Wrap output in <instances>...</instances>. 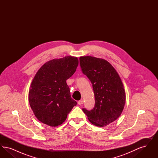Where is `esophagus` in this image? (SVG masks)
<instances>
[{"mask_svg": "<svg viewBox=\"0 0 158 158\" xmlns=\"http://www.w3.org/2000/svg\"><path fill=\"white\" fill-rule=\"evenodd\" d=\"M83 104V101L82 99L78 101V104L79 105H82Z\"/></svg>", "mask_w": 158, "mask_h": 158, "instance_id": "1", "label": "esophagus"}]
</instances>
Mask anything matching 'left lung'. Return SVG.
<instances>
[{
    "mask_svg": "<svg viewBox=\"0 0 158 158\" xmlns=\"http://www.w3.org/2000/svg\"><path fill=\"white\" fill-rule=\"evenodd\" d=\"M82 73L92 84L95 106L90 111L83 108L90 123L104 127L116 120L122 113L126 93L120 77L106 60L92 56L79 58Z\"/></svg>",
    "mask_w": 158,
    "mask_h": 158,
    "instance_id": "1",
    "label": "left lung"
}]
</instances>
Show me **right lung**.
I'll return each mask as SVG.
<instances>
[{
  "label": "right lung",
  "mask_w": 158,
  "mask_h": 158,
  "mask_svg": "<svg viewBox=\"0 0 158 158\" xmlns=\"http://www.w3.org/2000/svg\"><path fill=\"white\" fill-rule=\"evenodd\" d=\"M76 57L66 56L45 63L31 84L28 100L38 120L51 127L61 124L76 101L71 98L66 80L78 66Z\"/></svg>",
  "instance_id": "add662e5"
}]
</instances>
